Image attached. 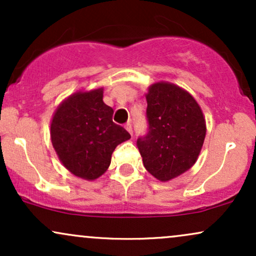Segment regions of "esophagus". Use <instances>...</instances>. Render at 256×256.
Wrapping results in <instances>:
<instances>
[{"mask_svg": "<svg viewBox=\"0 0 256 256\" xmlns=\"http://www.w3.org/2000/svg\"><path fill=\"white\" fill-rule=\"evenodd\" d=\"M125 128H126V130H128V132H130V134L132 136V134H134V131H132V125H131V122H126V124H125Z\"/></svg>", "mask_w": 256, "mask_h": 256, "instance_id": "obj_1", "label": "esophagus"}]
</instances>
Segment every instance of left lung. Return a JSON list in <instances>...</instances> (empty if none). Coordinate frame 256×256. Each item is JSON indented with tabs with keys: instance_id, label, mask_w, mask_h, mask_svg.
Here are the masks:
<instances>
[{
	"instance_id": "1",
	"label": "left lung",
	"mask_w": 256,
	"mask_h": 256,
	"mask_svg": "<svg viewBox=\"0 0 256 256\" xmlns=\"http://www.w3.org/2000/svg\"><path fill=\"white\" fill-rule=\"evenodd\" d=\"M146 98L148 130L137 138V148L146 171L167 182L198 160L206 122L195 98L177 85L152 84Z\"/></svg>"
}]
</instances>
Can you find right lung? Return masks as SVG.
<instances>
[{
  "label": "right lung",
  "mask_w": 256,
  "mask_h": 256,
  "mask_svg": "<svg viewBox=\"0 0 256 256\" xmlns=\"http://www.w3.org/2000/svg\"><path fill=\"white\" fill-rule=\"evenodd\" d=\"M102 98L104 89L73 94L55 112L50 126L52 146L61 162L88 180L104 174L114 149L131 138L113 122V108Z\"/></svg>",
  "instance_id": "obj_1"
}]
</instances>
